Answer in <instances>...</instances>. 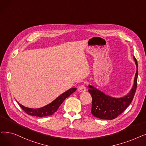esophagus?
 <instances>
[{"mask_svg":"<svg viewBox=\"0 0 146 146\" xmlns=\"http://www.w3.org/2000/svg\"><path fill=\"white\" fill-rule=\"evenodd\" d=\"M78 91L79 92H85L86 91V87L85 86L82 85H80L78 88Z\"/></svg>","mask_w":146,"mask_h":146,"instance_id":"esophagus-1","label":"esophagus"}]
</instances>
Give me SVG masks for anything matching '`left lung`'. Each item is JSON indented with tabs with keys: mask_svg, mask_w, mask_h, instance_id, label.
<instances>
[{
	"mask_svg": "<svg viewBox=\"0 0 146 146\" xmlns=\"http://www.w3.org/2000/svg\"><path fill=\"white\" fill-rule=\"evenodd\" d=\"M134 60L137 66L134 85L125 96L120 98L112 97L89 85L88 91L92 98L91 113L94 116L101 119L112 120L123 113L131 103L136 91L138 78V64L134 56Z\"/></svg>",
	"mask_w": 146,
	"mask_h": 146,
	"instance_id": "8db88e82",
	"label": "left lung"
}]
</instances>
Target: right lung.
Here are the masks:
<instances>
[{"label":"right lung","instance_id":"1","mask_svg":"<svg viewBox=\"0 0 146 146\" xmlns=\"http://www.w3.org/2000/svg\"><path fill=\"white\" fill-rule=\"evenodd\" d=\"M77 89L76 88L69 89L68 91L62 93L50 104H48V105L39 109L28 108V107H24V106L21 105L18 101H17V102L18 103L19 106L21 107V109L29 115L37 117L48 116L53 115L55 112L57 111L59 107L63 103L65 99L70 96Z\"/></svg>","mask_w":146,"mask_h":146}]
</instances>
